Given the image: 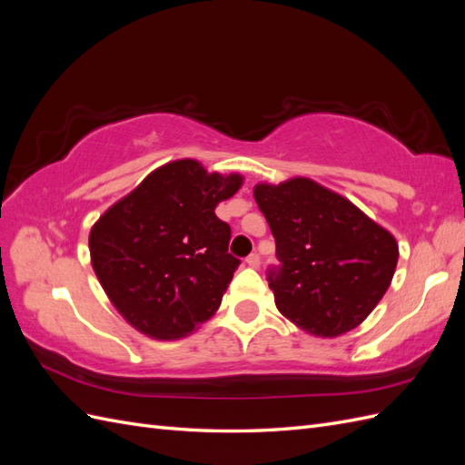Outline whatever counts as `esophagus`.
<instances>
[{
    "mask_svg": "<svg viewBox=\"0 0 465 465\" xmlns=\"http://www.w3.org/2000/svg\"><path fill=\"white\" fill-rule=\"evenodd\" d=\"M246 263H248L250 267H258V265H260V256H258V254H250V256L246 258Z\"/></svg>",
    "mask_w": 465,
    "mask_h": 465,
    "instance_id": "34e87169",
    "label": "esophagus"
}]
</instances>
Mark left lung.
Listing matches in <instances>:
<instances>
[{"instance_id":"left-lung-1","label":"left lung","mask_w":465,"mask_h":465,"mask_svg":"<svg viewBox=\"0 0 465 465\" xmlns=\"http://www.w3.org/2000/svg\"><path fill=\"white\" fill-rule=\"evenodd\" d=\"M254 200L273 232L277 311L306 333L337 337L374 311L396 273V238L343 195L297 176L260 182Z\"/></svg>"}]
</instances>
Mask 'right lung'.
<instances>
[{
  "label": "right lung",
  "mask_w": 465,
  "mask_h": 465,
  "mask_svg": "<svg viewBox=\"0 0 465 465\" xmlns=\"http://www.w3.org/2000/svg\"><path fill=\"white\" fill-rule=\"evenodd\" d=\"M241 174L193 159L154 168L101 215L89 234L93 270L122 318L153 340H180L221 306L238 262L215 207Z\"/></svg>",
  "instance_id": "add662e5"
}]
</instances>
